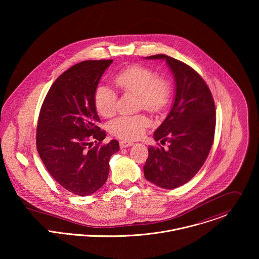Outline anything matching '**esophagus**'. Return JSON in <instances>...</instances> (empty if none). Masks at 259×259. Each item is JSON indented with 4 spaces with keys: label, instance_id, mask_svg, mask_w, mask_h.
Returning a JSON list of instances; mask_svg holds the SVG:
<instances>
[{
    "label": "esophagus",
    "instance_id": "34e87169",
    "mask_svg": "<svg viewBox=\"0 0 259 259\" xmlns=\"http://www.w3.org/2000/svg\"><path fill=\"white\" fill-rule=\"evenodd\" d=\"M133 145H134L133 142H126V141H121V142H119L120 148H127V147H131V146H133Z\"/></svg>",
    "mask_w": 259,
    "mask_h": 259
}]
</instances>
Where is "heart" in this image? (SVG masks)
Instances as JSON below:
<instances>
[{"instance_id":"1","label":"heart","mask_w":259,"mask_h":259,"mask_svg":"<svg viewBox=\"0 0 259 259\" xmlns=\"http://www.w3.org/2000/svg\"><path fill=\"white\" fill-rule=\"evenodd\" d=\"M112 81L122 93L137 95L138 110L155 113L168 103L169 82L145 66H128L114 74ZM94 105L101 115L111 117L115 112L116 95L109 87L100 84L94 94ZM148 125V117L144 114L121 115L111 120L110 132L121 140L133 141L141 138Z\"/></svg>"}]
</instances>
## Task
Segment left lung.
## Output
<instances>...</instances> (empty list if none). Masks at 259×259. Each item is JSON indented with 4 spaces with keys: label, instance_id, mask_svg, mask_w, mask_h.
Instances as JSON below:
<instances>
[{
    "label": "left lung",
    "instance_id": "8db88e82",
    "mask_svg": "<svg viewBox=\"0 0 259 259\" xmlns=\"http://www.w3.org/2000/svg\"><path fill=\"white\" fill-rule=\"evenodd\" d=\"M165 60L176 80L172 108L153 134L168 148L148 147L145 178L153 185L172 189L190 181L203 165L214 139L215 106L210 90L192 68L165 55L147 57Z\"/></svg>",
    "mask_w": 259,
    "mask_h": 259
}]
</instances>
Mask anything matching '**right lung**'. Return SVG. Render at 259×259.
Returning <instances> with one entry per match:
<instances>
[{
  "mask_svg": "<svg viewBox=\"0 0 259 259\" xmlns=\"http://www.w3.org/2000/svg\"><path fill=\"white\" fill-rule=\"evenodd\" d=\"M112 60L83 61L61 74L41 105L37 148L46 168L65 189L79 196L96 192L108 180L118 142L101 145L107 134L94 105V94ZM95 140L97 145L92 148Z\"/></svg>",
  "mask_w": 259,
  "mask_h": 259,
  "instance_id": "1",
  "label": "right lung"
}]
</instances>
